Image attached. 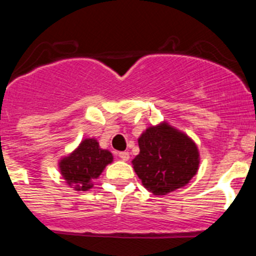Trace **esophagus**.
I'll return each mask as SVG.
<instances>
[{
    "label": "esophagus",
    "instance_id": "obj_1",
    "mask_svg": "<svg viewBox=\"0 0 256 256\" xmlns=\"http://www.w3.org/2000/svg\"><path fill=\"white\" fill-rule=\"evenodd\" d=\"M118 157H120L122 161H128L130 158V154L128 151H122V152H118Z\"/></svg>",
    "mask_w": 256,
    "mask_h": 256
}]
</instances>
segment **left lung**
Returning a JSON list of instances; mask_svg holds the SVG:
<instances>
[{
    "label": "left lung",
    "instance_id": "left-lung-1",
    "mask_svg": "<svg viewBox=\"0 0 256 256\" xmlns=\"http://www.w3.org/2000/svg\"><path fill=\"white\" fill-rule=\"evenodd\" d=\"M138 147L134 170L144 187L154 194L164 196L183 187L197 174V146L167 124L147 128L138 138Z\"/></svg>",
    "mask_w": 256,
    "mask_h": 256
}]
</instances>
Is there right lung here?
<instances>
[{
	"label": "right lung",
	"instance_id": "right-lung-1",
	"mask_svg": "<svg viewBox=\"0 0 256 256\" xmlns=\"http://www.w3.org/2000/svg\"><path fill=\"white\" fill-rule=\"evenodd\" d=\"M112 161V154L108 150L100 148L96 140L86 138L70 156L62 160L59 167L69 186L76 190H88L92 186L90 180L99 177Z\"/></svg>",
	"mask_w": 256,
	"mask_h": 256
}]
</instances>
